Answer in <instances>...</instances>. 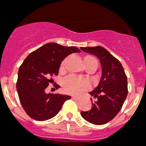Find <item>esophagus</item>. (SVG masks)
Returning <instances> with one entry per match:
<instances>
[{"label":"esophagus","instance_id":"34e87169","mask_svg":"<svg viewBox=\"0 0 146 146\" xmlns=\"http://www.w3.org/2000/svg\"><path fill=\"white\" fill-rule=\"evenodd\" d=\"M80 97H76V96H72V99L73 100H80Z\"/></svg>","mask_w":146,"mask_h":146}]
</instances>
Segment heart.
<instances>
[{
	"label": "heart",
	"mask_w": 146,
	"mask_h": 146,
	"mask_svg": "<svg viewBox=\"0 0 146 146\" xmlns=\"http://www.w3.org/2000/svg\"><path fill=\"white\" fill-rule=\"evenodd\" d=\"M84 62L86 68L92 70H94L98 68V62L97 59L92 55H86L84 57ZM65 60H64L61 64V69H63L65 66ZM89 88V83L81 78L70 76L65 78L62 82V89L63 91L67 94H78L82 92L87 90Z\"/></svg>",
	"instance_id": "heart-1"
}]
</instances>
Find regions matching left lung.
I'll list each match as a JSON object with an SVG mask.
<instances>
[{
    "label": "left lung",
    "instance_id": "obj_1",
    "mask_svg": "<svg viewBox=\"0 0 146 146\" xmlns=\"http://www.w3.org/2000/svg\"><path fill=\"white\" fill-rule=\"evenodd\" d=\"M81 49L98 57L102 67L98 86L89 92L98 100L92 102L89 111H81V116L89 123L102 125L112 120L121 109L128 94L127 77L120 62L103 47H81Z\"/></svg>",
    "mask_w": 146,
    "mask_h": 146
}]
</instances>
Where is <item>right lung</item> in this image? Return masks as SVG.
I'll return each mask as SVG.
<instances>
[{
    "mask_svg": "<svg viewBox=\"0 0 146 146\" xmlns=\"http://www.w3.org/2000/svg\"><path fill=\"white\" fill-rule=\"evenodd\" d=\"M76 46H63L56 43L42 46L27 56L19 67L17 90L26 113L39 121L53 118L70 96L46 94V88L57 76L61 62L69 54L80 52ZM58 89L60 86L56 85Z\"/></svg>",
    "mask_w": 146,
    "mask_h": 146,
    "instance_id": "1",
    "label": "right lung"
}]
</instances>
